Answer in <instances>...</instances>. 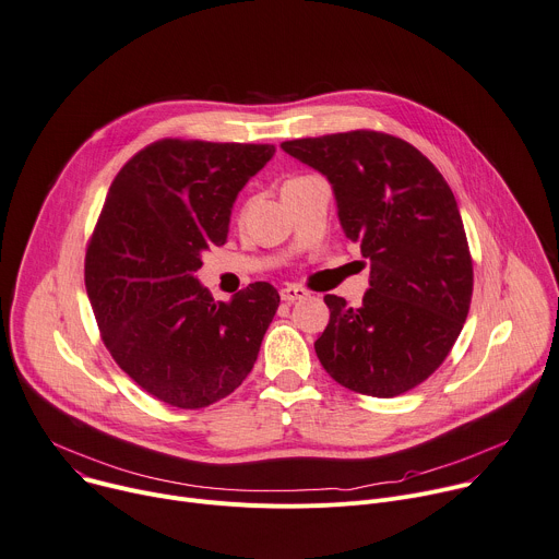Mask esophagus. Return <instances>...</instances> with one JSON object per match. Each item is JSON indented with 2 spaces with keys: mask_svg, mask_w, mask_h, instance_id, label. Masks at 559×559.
Here are the masks:
<instances>
[{
  "mask_svg": "<svg viewBox=\"0 0 559 559\" xmlns=\"http://www.w3.org/2000/svg\"><path fill=\"white\" fill-rule=\"evenodd\" d=\"M306 296H308V292L302 289V287H298V285H287V287L281 289V298L285 302H296V300H302Z\"/></svg>",
  "mask_w": 559,
  "mask_h": 559,
  "instance_id": "obj_1",
  "label": "esophagus"
}]
</instances>
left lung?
I'll list each match as a JSON object with an SVG mask.
<instances>
[{
    "label": "left lung",
    "mask_w": 559,
    "mask_h": 559,
    "mask_svg": "<svg viewBox=\"0 0 559 559\" xmlns=\"http://www.w3.org/2000/svg\"><path fill=\"white\" fill-rule=\"evenodd\" d=\"M285 154L321 171L345 236L370 261L359 308L328 294L314 349L341 385L390 399L426 381L468 317L473 259L456 200L419 148L379 131L287 140Z\"/></svg>",
    "instance_id": "8db88e82"
}]
</instances>
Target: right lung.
Returning <instances> with one entry per match:
<instances>
[{"instance_id":"add662e5","label":"right lung","mask_w":559,"mask_h":559,"mask_svg":"<svg viewBox=\"0 0 559 559\" xmlns=\"http://www.w3.org/2000/svg\"><path fill=\"white\" fill-rule=\"evenodd\" d=\"M274 144L158 140L120 169L91 236L84 283L116 364L148 394L195 411L257 364L281 296L251 283L214 300L195 272L225 245L238 191Z\"/></svg>"}]
</instances>
